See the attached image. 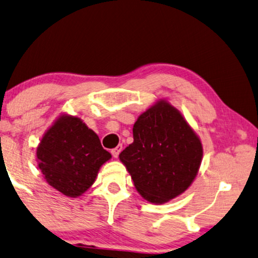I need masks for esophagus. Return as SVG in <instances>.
I'll use <instances>...</instances> for the list:
<instances>
[{"mask_svg":"<svg viewBox=\"0 0 258 258\" xmlns=\"http://www.w3.org/2000/svg\"><path fill=\"white\" fill-rule=\"evenodd\" d=\"M121 150H122V145H118L115 147V149H113L111 152H112V154H113V157L114 158H118V156H119V153L121 152Z\"/></svg>","mask_w":258,"mask_h":258,"instance_id":"1","label":"esophagus"}]
</instances>
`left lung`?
I'll return each mask as SVG.
<instances>
[{
    "mask_svg": "<svg viewBox=\"0 0 258 258\" xmlns=\"http://www.w3.org/2000/svg\"><path fill=\"white\" fill-rule=\"evenodd\" d=\"M133 139L119 158L144 198L161 204L190 186L203 149L176 108L159 101L147 109L133 126Z\"/></svg>",
    "mask_w": 258,
    "mask_h": 258,
    "instance_id": "8db88e82",
    "label": "left lung"
}]
</instances>
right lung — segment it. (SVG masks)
Wrapping results in <instances>:
<instances>
[{
  "instance_id": "obj_1",
  "label": "right lung",
  "mask_w": 258,
  "mask_h": 258,
  "mask_svg": "<svg viewBox=\"0 0 258 258\" xmlns=\"http://www.w3.org/2000/svg\"><path fill=\"white\" fill-rule=\"evenodd\" d=\"M36 156L48 184L68 197H77L94 183L111 153L80 119L63 115L44 135Z\"/></svg>"
}]
</instances>
